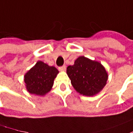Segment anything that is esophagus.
I'll return each mask as SVG.
<instances>
[{"mask_svg": "<svg viewBox=\"0 0 133 133\" xmlns=\"http://www.w3.org/2000/svg\"><path fill=\"white\" fill-rule=\"evenodd\" d=\"M59 70L61 71H65L66 70V66L65 65H63V66L59 67Z\"/></svg>", "mask_w": 133, "mask_h": 133, "instance_id": "esophagus-1", "label": "esophagus"}]
</instances>
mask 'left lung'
<instances>
[{
	"mask_svg": "<svg viewBox=\"0 0 133 133\" xmlns=\"http://www.w3.org/2000/svg\"><path fill=\"white\" fill-rule=\"evenodd\" d=\"M67 74L76 90L87 96L98 94L108 80V74L102 64L83 56L74 65L68 66Z\"/></svg>",
	"mask_w": 133,
	"mask_h": 133,
	"instance_id": "1",
	"label": "left lung"
}]
</instances>
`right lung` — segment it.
I'll list each match as a JSON object with an SVG mask.
<instances>
[{
    "instance_id": "add662e5",
    "label": "right lung",
    "mask_w": 133,
    "mask_h": 133,
    "mask_svg": "<svg viewBox=\"0 0 133 133\" xmlns=\"http://www.w3.org/2000/svg\"><path fill=\"white\" fill-rule=\"evenodd\" d=\"M59 73L53 66L39 61L24 76L25 86L30 94L45 95L52 88L54 80Z\"/></svg>"
}]
</instances>
